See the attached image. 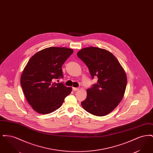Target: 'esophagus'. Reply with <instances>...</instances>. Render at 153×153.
<instances>
[{
  "label": "esophagus",
  "mask_w": 153,
  "mask_h": 153,
  "mask_svg": "<svg viewBox=\"0 0 153 153\" xmlns=\"http://www.w3.org/2000/svg\"><path fill=\"white\" fill-rule=\"evenodd\" d=\"M79 89V88L73 87V90L74 91H77Z\"/></svg>",
  "instance_id": "34e87169"
}]
</instances>
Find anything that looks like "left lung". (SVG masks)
<instances>
[{"label":"left lung","mask_w":153,"mask_h":153,"mask_svg":"<svg viewBox=\"0 0 153 153\" xmlns=\"http://www.w3.org/2000/svg\"><path fill=\"white\" fill-rule=\"evenodd\" d=\"M77 55L87 66L92 78H98L97 83L88 89L82 107L95 116L107 115L123 97L127 82L125 71L117 58L107 50L88 47Z\"/></svg>","instance_id":"1"}]
</instances>
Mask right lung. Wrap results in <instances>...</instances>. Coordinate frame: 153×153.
Returning a JSON list of instances; mask_svg holds the SVG:
<instances>
[{"instance_id": "1", "label": "right lung", "mask_w": 153, "mask_h": 153, "mask_svg": "<svg viewBox=\"0 0 153 153\" xmlns=\"http://www.w3.org/2000/svg\"><path fill=\"white\" fill-rule=\"evenodd\" d=\"M73 53L72 49L50 47L33 56L24 68L21 84L33 109L48 114L58 109L72 88L54 80L63 78L62 65Z\"/></svg>"}]
</instances>
